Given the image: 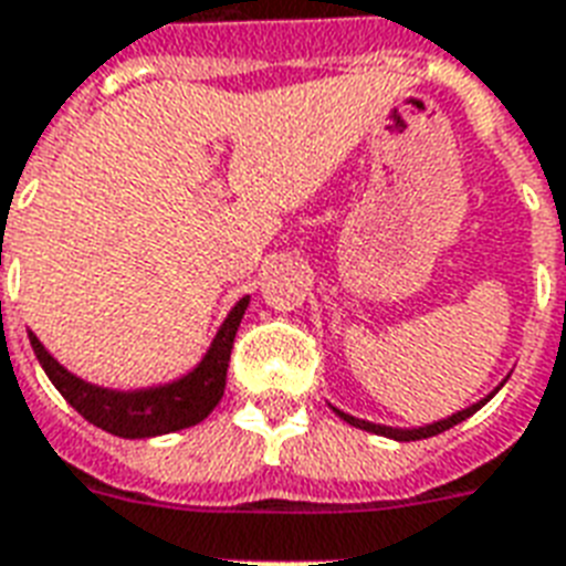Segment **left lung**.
<instances>
[{
  "label": "left lung",
  "instance_id": "8db88e82",
  "mask_svg": "<svg viewBox=\"0 0 566 566\" xmlns=\"http://www.w3.org/2000/svg\"><path fill=\"white\" fill-rule=\"evenodd\" d=\"M502 387V384H499ZM499 387L490 392L488 398H481V401H475L472 407H467V410H458V413H451L449 419H440V422H433V424H422V428H389V424H375V422H366V419H354V416L343 413V410H336V413L343 416L345 422L354 424V428H363V431H371V433H380V437H389V440H398V442H410V440H424V437H433V433H442V431H449V428H454L458 422H463V419H470L475 410H481V407L488 405L490 398L496 396Z\"/></svg>",
  "mask_w": 566,
  "mask_h": 566
}]
</instances>
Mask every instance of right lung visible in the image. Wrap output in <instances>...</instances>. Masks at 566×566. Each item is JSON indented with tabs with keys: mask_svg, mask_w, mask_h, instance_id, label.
I'll use <instances>...</instances> for the list:
<instances>
[{
	"mask_svg": "<svg viewBox=\"0 0 566 566\" xmlns=\"http://www.w3.org/2000/svg\"><path fill=\"white\" fill-rule=\"evenodd\" d=\"M248 301L251 297H242L230 310V315L223 318V324L214 333L206 357L188 375L170 380V384H161V387L133 389V392L94 387V384L76 378L43 348L41 339L32 331H29V339H32V348L43 371H46V378L55 384V389L67 398V405L78 416H85L87 422L115 433V437L142 440V437L182 431V428L203 422L206 416L212 413L214 405L221 401L223 387H227L230 352H233L235 331L242 324Z\"/></svg>",
	"mask_w": 566,
	"mask_h": 566,
	"instance_id": "right-lung-1",
	"label": "right lung"
}]
</instances>
